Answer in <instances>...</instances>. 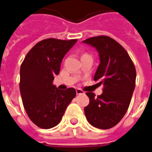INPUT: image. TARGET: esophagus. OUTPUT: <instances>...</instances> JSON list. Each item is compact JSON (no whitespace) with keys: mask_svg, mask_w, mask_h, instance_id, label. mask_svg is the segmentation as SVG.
I'll return each instance as SVG.
<instances>
[{"mask_svg":"<svg viewBox=\"0 0 152 152\" xmlns=\"http://www.w3.org/2000/svg\"><path fill=\"white\" fill-rule=\"evenodd\" d=\"M76 93H77V94H84V91L81 89H76Z\"/></svg>","mask_w":152,"mask_h":152,"instance_id":"esophagus-1","label":"esophagus"}]
</instances>
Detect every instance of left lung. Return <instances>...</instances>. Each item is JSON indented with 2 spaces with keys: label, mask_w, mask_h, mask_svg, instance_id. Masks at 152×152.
<instances>
[{
  "label": "left lung",
  "mask_w": 152,
  "mask_h": 152,
  "mask_svg": "<svg viewBox=\"0 0 152 152\" xmlns=\"http://www.w3.org/2000/svg\"><path fill=\"white\" fill-rule=\"evenodd\" d=\"M82 43L97 50L100 64L94 79L104 86L103 93L97 97L86 93L89 103L84 108L85 115L95 128L111 129L129 109L136 86V68L125 49L109 36L91 37Z\"/></svg>",
  "instance_id": "1"
}]
</instances>
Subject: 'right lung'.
<instances>
[{"mask_svg":"<svg viewBox=\"0 0 152 152\" xmlns=\"http://www.w3.org/2000/svg\"><path fill=\"white\" fill-rule=\"evenodd\" d=\"M77 39H46L28 51L21 64L20 90L25 111L34 124L48 129L59 123L76 96L74 88L61 90L53 85L63 57Z\"/></svg>","mask_w":152,"mask_h":152,"instance_id":"obj_1","label":"right lung"}]
</instances>
